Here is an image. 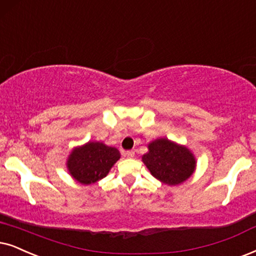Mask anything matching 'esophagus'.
<instances>
[{
  "label": "esophagus",
  "mask_w": 256,
  "mask_h": 256,
  "mask_svg": "<svg viewBox=\"0 0 256 256\" xmlns=\"http://www.w3.org/2000/svg\"><path fill=\"white\" fill-rule=\"evenodd\" d=\"M124 156L128 158H134V151H126L124 152Z\"/></svg>",
  "instance_id": "obj_1"
}]
</instances>
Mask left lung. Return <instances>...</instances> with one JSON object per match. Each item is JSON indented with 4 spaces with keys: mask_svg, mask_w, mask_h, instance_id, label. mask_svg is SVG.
<instances>
[{
    "mask_svg": "<svg viewBox=\"0 0 256 256\" xmlns=\"http://www.w3.org/2000/svg\"><path fill=\"white\" fill-rule=\"evenodd\" d=\"M142 160L154 178L166 186H180L192 176L196 158L190 148L168 138H157L148 144Z\"/></svg>",
    "mask_w": 256,
    "mask_h": 256,
    "instance_id": "obj_1",
    "label": "left lung"
}]
</instances>
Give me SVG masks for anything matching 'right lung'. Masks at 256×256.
<instances>
[{
	"label": "right lung",
	"mask_w": 256,
	"mask_h": 256,
	"mask_svg": "<svg viewBox=\"0 0 256 256\" xmlns=\"http://www.w3.org/2000/svg\"><path fill=\"white\" fill-rule=\"evenodd\" d=\"M119 158L120 152L118 148L102 142L90 140L72 148L66 166L74 180L82 186H90L108 176Z\"/></svg>",
	"instance_id": "add662e5"
}]
</instances>
